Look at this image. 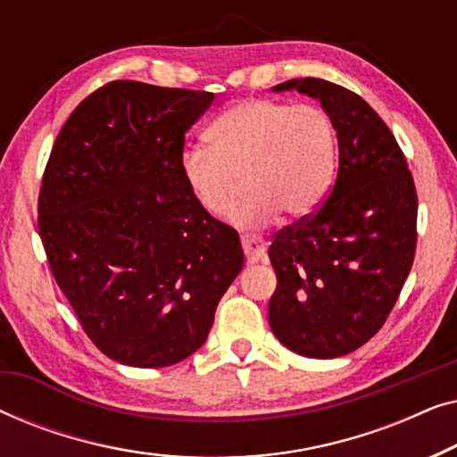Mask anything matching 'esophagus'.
<instances>
[{
  "label": "esophagus",
  "mask_w": 457,
  "mask_h": 457,
  "mask_svg": "<svg viewBox=\"0 0 457 457\" xmlns=\"http://www.w3.org/2000/svg\"><path fill=\"white\" fill-rule=\"evenodd\" d=\"M241 245H243V252H245V258L249 264H255V262H260L264 258L266 253V241L262 239L258 235H243L241 237Z\"/></svg>",
  "instance_id": "obj_1"
}]
</instances>
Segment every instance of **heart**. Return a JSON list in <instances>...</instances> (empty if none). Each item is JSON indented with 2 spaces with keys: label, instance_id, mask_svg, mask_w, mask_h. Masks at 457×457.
<instances>
[{
  "label": "heart",
  "instance_id": "heart-1",
  "mask_svg": "<svg viewBox=\"0 0 457 457\" xmlns=\"http://www.w3.org/2000/svg\"><path fill=\"white\" fill-rule=\"evenodd\" d=\"M208 141L185 147L180 172L212 216L228 214L245 177L249 197L235 210L237 227H264L280 212L310 216L333 185L339 139L320 105L243 99L212 122Z\"/></svg>",
  "mask_w": 457,
  "mask_h": 457
}]
</instances>
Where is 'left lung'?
Instances as JSON below:
<instances>
[{
	"mask_svg": "<svg viewBox=\"0 0 457 457\" xmlns=\"http://www.w3.org/2000/svg\"><path fill=\"white\" fill-rule=\"evenodd\" d=\"M337 127L339 170L314 216L274 237L277 291L268 322L287 349L339 358L372 339L395 305L416 252L414 179L389 127L355 93L322 79H293Z\"/></svg>",
	"mask_w": 457,
	"mask_h": 457,
	"instance_id": "left-lung-1",
	"label": "left lung"
}]
</instances>
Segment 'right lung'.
I'll return each instance as SVG.
<instances>
[{
  "label": "right lung",
  "instance_id": "1",
  "mask_svg": "<svg viewBox=\"0 0 457 457\" xmlns=\"http://www.w3.org/2000/svg\"><path fill=\"white\" fill-rule=\"evenodd\" d=\"M212 102L114 80L72 112L43 174L39 235L55 283L99 352L124 366L195 353L245 262L237 230L180 172L187 130Z\"/></svg>",
  "mask_w": 457,
  "mask_h": 457
}]
</instances>
